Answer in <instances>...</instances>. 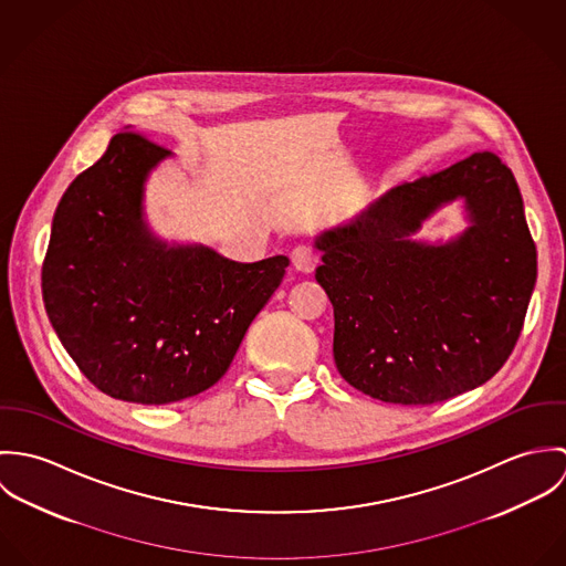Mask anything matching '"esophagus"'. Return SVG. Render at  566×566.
<instances>
[{
	"label": "esophagus",
	"instance_id": "obj_1",
	"mask_svg": "<svg viewBox=\"0 0 566 566\" xmlns=\"http://www.w3.org/2000/svg\"><path fill=\"white\" fill-rule=\"evenodd\" d=\"M292 263L301 272H314L316 265L321 263V252L316 248L307 245V243L296 245L294 252H292Z\"/></svg>",
	"mask_w": 566,
	"mask_h": 566
}]
</instances>
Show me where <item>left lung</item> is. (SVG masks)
Wrapping results in <instances>:
<instances>
[{"instance_id": "8db88e82", "label": "left lung", "mask_w": 566, "mask_h": 566, "mask_svg": "<svg viewBox=\"0 0 566 566\" xmlns=\"http://www.w3.org/2000/svg\"><path fill=\"white\" fill-rule=\"evenodd\" d=\"M462 197L472 227L440 247L410 235ZM339 375L384 403L431 405L485 384L507 361L536 283L514 174L494 153L403 182L316 240Z\"/></svg>"}]
</instances>
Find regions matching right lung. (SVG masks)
Returning <instances> with one entry per match:
<instances>
[{
    "instance_id": "right-lung-1",
    "label": "right lung",
    "mask_w": 566,
    "mask_h": 566,
    "mask_svg": "<svg viewBox=\"0 0 566 566\" xmlns=\"http://www.w3.org/2000/svg\"><path fill=\"white\" fill-rule=\"evenodd\" d=\"M165 157L148 137L117 133L63 193L41 272L50 323L82 375L128 403H176L218 384L290 265L157 240L142 200Z\"/></svg>"
}]
</instances>
